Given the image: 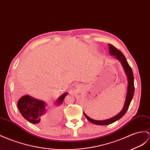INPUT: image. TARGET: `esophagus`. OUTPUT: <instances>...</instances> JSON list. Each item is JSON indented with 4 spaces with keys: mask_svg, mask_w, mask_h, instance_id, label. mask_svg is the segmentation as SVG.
<instances>
[{
    "mask_svg": "<svg viewBox=\"0 0 150 150\" xmlns=\"http://www.w3.org/2000/svg\"><path fill=\"white\" fill-rule=\"evenodd\" d=\"M74 93H71L70 94H74Z\"/></svg>",
    "mask_w": 150,
    "mask_h": 150,
    "instance_id": "1",
    "label": "esophagus"
}]
</instances>
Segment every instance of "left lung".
<instances>
[{
    "mask_svg": "<svg viewBox=\"0 0 150 150\" xmlns=\"http://www.w3.org/2000/svg\"><path fill=\"white\" fill-rule=\"evenodd\" d=\"M108 45H109L110 54L111 56H115V58L120 61L123 68H124V72L127 76V83H128L127 91L125 101L124 105V107H123L122 110H121V112L120 113L117 114V115H115V116H114L112 118H110L109 119H107V120H96L93 118H91L89 117H88L85 113H83L85 117L89 122L93 123V124H96V125H108L110 124H112V123L117 121L118 120H119V119L121 118L123 116H124L125 113H126L127 110L129 108L130 103L132 101L134 93V75H133L132 68L129 66L127 61L126 60L125 56L123 54L121 51H119V50H118L116 47H114V46L112 44H109Z\"/></svg>",
    "mask_w": 150,
    "mask_h": 150,
    "instance_id": "8db88e82",
    "label": "left lung"
}]
</instances>
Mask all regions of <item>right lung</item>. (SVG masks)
I'll return each instance as SVG.
<instances>
[{"label": "right lung", "mask_w": 150, "mask_h": 150, "mask_svg": "<svg viewBox=\"0 0 150 150\" xmlns=\"http://www.w3.org/2000/svg\"><path fill=\"white\" fill-rule=\"evenodd\" d=\"M68 93L61 95L55 102L56 106H59L62 105L64 98L67 96ZM47 104L43 100L36 99L25 95L19 99L17 103L18 108L20 113L26 120L32 124L38 126H47L52 125L55 122L56 118L47 115ZM60 110H57V115L59 114Z\"/></svg>", "instance_id": "1"}]
</instances>
